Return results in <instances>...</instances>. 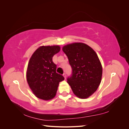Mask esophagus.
<instances>
[{"label":"esophagus","mask_w":129,"mask_h":129,"mask_svg":"<svg viewBox=\"0 0 129 129\" xmlns=\"http://www.w3.org/2000/svg\"><path fill=\"white\" fill-rule=\"evenodd\" d=\"M63 76L64 77V79H66V74L65 73H64V74H63Z\"/></svg>","instance_id":"34e87169"}]
</instances>
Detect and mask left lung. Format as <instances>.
I'll use <instances>...</instances> for the list:
<instances>
[{
  "mask_svg": "<svg viewBox=\"0 0 129 129\" xmlns=\"http://www.w3.org/2000/svg\"><path fill=\"white\" fill-rule=\"evenodd\" d=\"M72 68L67 82L77 97L87 99L94 93L100 84L102 67L96 52L83 43L68 44L62 48Z\"/></svg>",
  "mask_w": 129,
  "mask_h": 129,
  "instance_id": "8db88e82",
  "label": "left lung"
}]
</instances>
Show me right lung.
I'll return each instance as SVG.
<instances>
[{
    "mask_svg": "<svg viewBox=\"0 0 129 129\" xmlns=\"http://www.w3.org/2000/svg\"><path fill=\"white\" fill-rule=\"evenodd\" d=\"M59 46H41L30 58L26 73L29 86L38 98L50 100L55 96L58 84L64 77L56 72L53 56L60 52Z\"/></svg>",
    "mask_w": 129,
    "mask_h": 129,
    "instance_id": "right-lung-1",
    "label": "right lung"
}]
</instances>
